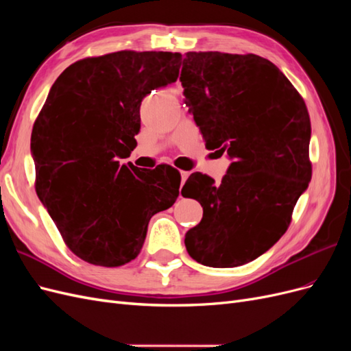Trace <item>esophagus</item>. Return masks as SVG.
I'll use <instances>...</instances> for the list:
<instances>
[{"label": "esophagus", "instance_id": "esophagus-1", "mask_svg": "<svg viewBox=\"0 0 351 351\" xmlns=\"http://www.w3.org/2000/svg\"><path fill=\"white\" fill-rule=\"evenodd\" d=\"M180 174H182V186L186 183V180L189 178V176H190V173L189 171H182V173H180Z\"/></svg>", "mask_w": 351, "mask_h": 351}]
</instances>
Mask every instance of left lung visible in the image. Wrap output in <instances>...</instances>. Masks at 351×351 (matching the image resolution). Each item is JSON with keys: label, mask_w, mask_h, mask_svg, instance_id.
<instances>
[{"label": "left lung", "mask_w": 351, "mask_h": 351, "mask_svg": "<svg viewBox=\"0 0 351 351\" xmlns=\"http://www.w3.org/2000/svg\"><path fill=\"white\" fill-rule=\"evenodd\" d=\"M180 82L208 149L232 159L221 183L187 178L186 197L204 217L186 232V249L206 267H240L281 239L309 186L311 117L282 71L254 54L187 52Z\"/></svg>", "instance_id": "left-lung-1"}]
</instances>
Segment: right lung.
<instances>
[{
    "label": "right lung",
    "mask_w": 351,
    "mask_h": 351,
    "mask_svg": "<svg viewBox=\"0 0 351 351\" xmlns=\"http://www.w3.org/2000/svg\"><path fill=\"white\" fill-rule=\"evenodd\" d=\"M180 52L117 51L73 62L52 84L30 137L35 189L66 246L115 268L141 253L147 224L173 206L182 176L167 164L142 169L132 154L141 104L174 83Z\"/></svg>",
    "instance_id": "1"
}]
</instances>
